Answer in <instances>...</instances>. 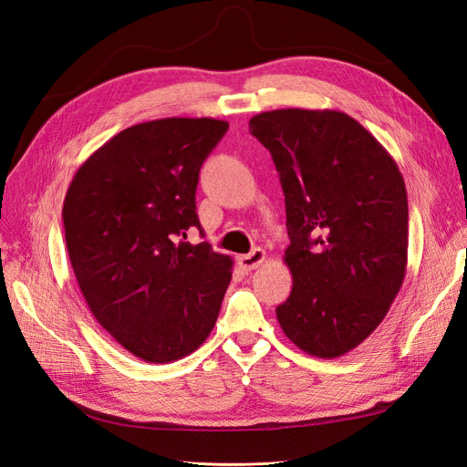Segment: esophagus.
<instances>
[{"mask_svg":"<svg viewBox=\"0 0 467 467\" xmlns=\"http://www.w3.org/2000/svg\"><path fill=\"white\" fill-rule=\"evenodd\" d=\"M265 251L263 249H253L251 253H247V255H242L237 259V263H239V266L244 268V271H253V268H257L259 265H263V261H265Z\"/></svg>","mask_w":467,"mask_h":467,"instance_id":"1","label":"esophagus"}]
</instances>
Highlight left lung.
Segmentation results:
<instances>
[{
    "instance_id": "8db88e82",
    "label": "left lung",
    "mask_w": 467,
    "mask_h": 467,
    "mask_svg": "<svg viewBox=\"0 0 467 467\" xmlns=\"http://www.w3.org/2000/svg\"><path fill=\"white\" fill-rule=\"evenodd\" d=\"M249 132L271 151L286 202L294 285L276 319L317 358L357 348L381 323L407 268L409 208L395 160L341 110L278 109Z\"/></svg>"
}]
</instances>
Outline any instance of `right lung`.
<instances>
[{
    "label": "right lung",
    "mask_w": 467,
    "mask_h": 467,
    "mask_svg": "<svg viewBox=\"0 0 467 467\" xmlns=\"http://www.w3.org/2000/svg\"><path fill=\"white\" fill-rule=\"evenodd\" d=\"M230 124L160 119L112 136L74 175L62 208L66 247L91 314L153 364L199 348L220 314L234 261L201 230L196 185Z\"/></svg>",
    "instance_id": "1"
}]
</instances>
